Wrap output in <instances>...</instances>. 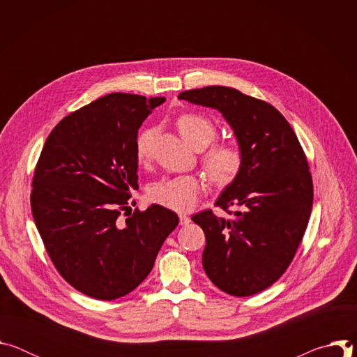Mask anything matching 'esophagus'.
I'll return each instance as SVG.
<instances>
[{"instance_id":"esophagus-1","label":"esophagus","mask_w":357,"mask_h":357,"mask_svg":"<svg viewBox=\"0 0 357 357\" xmlns=\"http://www.w3.org/2000/svg\"><path fill=\"white\" fill-rule=\"evenodd\" d=\"M190 223V219L186 215H179V225L181 226H186Z\"/></svg>"}]
</instances>
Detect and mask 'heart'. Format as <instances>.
Returning a JSON list of instances; mask_svg holds the SVG:
<instances>
[{
  "instance_id": "heart-1",
  "label": "heart",
  "mask_w": 357,
  "mask_h": 357,
  "mask_svg": "<svg viewBox=\"0 0 357 357\" xmlns=\"http://www.w3.org/2000/svg\"><path fill=\"white\" fill-rule=\"evenodd\" d=\"M178 130L183 139L193 148H205L213 142L218 130L216 126L205 116L186 113L176 120ZM154 130H144L135 142V155L139 162H144L149 155L151 139ZM243 165V152L234 142H218L209 146L203 157V168L216 185L230 183ZM202 190V182L190 175L164 178L149 189V197L154 203L175 211L188 212L193 209Z\"/></svg>"
}]
</instances>
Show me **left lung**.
Masks as SVG:
<instances>
[{"label":"left lung","mask_w":357,"mask_h":357,"mask_svg":"<svg viewBox=\"0 0 357 357\" xmlns=\"http://www.w3.org/2000/svg\"><path fill=\"white\" fill-rule=\"evenodd\" d=\"M178 97L220 112L243 152L240 172L215 203L233 218L205 211L192 220L205 231L202 264L211 281L234 296L254 295L285 273L307 230L314 200L307 157L289 123L263 100L225 86Z\"/></svg>","instance_id":"left-lung-1"}]
</instances>
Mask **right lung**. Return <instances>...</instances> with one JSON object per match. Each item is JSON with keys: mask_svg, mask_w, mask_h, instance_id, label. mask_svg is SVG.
<instances>
[{"mask_svg": "<svg viewBox=\"0 0 357 357\" xmlns=\"http://www.w3.org/2000/svg\"><path fill=\"white\" fill-rule=\"evenodd\" d=\"M164 101L103 96L66 116L42 148L32 216L59 274L87 296L112 301L135 289L179 223L160 205L126 212L131 190L138 189V128Z\"/></svg>", "mask_w": 357, "mask_h": 357, "instance_id": "add662e5", "label": "right lung"}]
</instances>
